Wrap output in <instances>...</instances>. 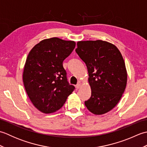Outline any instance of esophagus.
Wrapping results in <instances>:
<instances>
[{
	"label": "esophagus",
	"instance_id": "obj_1",
	"mask_svg": "<svg viewBox=\"0 0 147 147\" xmlns=\"http://www.w3.org/2000/svg\"><path fill=\"white\" fill-rule=\"evenodd\" d=\"M82 82H78V83L77 84V85H76V88H77V89H78V88H80V87H81V86H82Z\"/></svg>",
	"mask_w": 147,
	"mask_h": 147
}]
</instances>
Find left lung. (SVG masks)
Masks as SVG:
<instances>
[{
	"instance_id": "obj_1",
	"label": "left lung",
	"mask_w": 147,
	"mask_h": 147,
	"mask_svg": "<svg viewBox=\"0 0 147 147\" xmlns=\"http://www.w3.org/2000/svg\"><path fill=\"white\" fill-rule=\"evenodd\" d=\"M76 52L88 72L92 95L85 106L95 115L107 113L118 104L126 86L123 56L116 46L100 40L78 42Z\"/></svg>"
}]
</instances>
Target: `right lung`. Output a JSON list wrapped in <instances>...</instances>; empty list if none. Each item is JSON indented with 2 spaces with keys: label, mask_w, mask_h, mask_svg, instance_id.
Returning <instances> with one entry per match:
<instances>
[{
  "label": "right lung",
  "mask_w": 147,
  "mask_h": 147,
  "mask_svg": "<svg viewBox=\"0 0 147 147\" xmlns=\"http://www.w3.org/2000/svg\"><path fill=\"white\" fill-rule=\"evenodd\" d=\"M75 46V42L54 37L42 40L29 52L23 73L24 86L33 105L43 113L60 109L75 88L68 83L62 65Z\"/></svg>",
  "instance_id": "right-lung-1"
}]
</instances>
